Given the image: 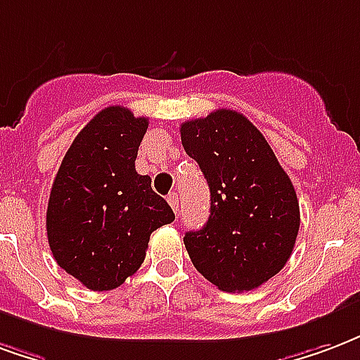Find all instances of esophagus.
Masks as SVG:
<instances>
[{"label":"esophagus","mask_w":360,"mask_h":360,"mask_svg":"<svg viewBox=\"0 0 360 360\" xmlns=\"http://www.w3.org/2000/svg\"><path fill=\"white\" fill-rule=\"evenodd\" d=\"M167 202H169V206H172V210L177 214L179 212V196H177V193H172L169 196H167Z\"/></svg>","instance_id":"obj_1"}]
</instances>
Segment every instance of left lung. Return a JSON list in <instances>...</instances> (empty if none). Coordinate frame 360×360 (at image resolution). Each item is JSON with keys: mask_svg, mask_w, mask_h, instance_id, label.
I'll return each mask as SVG.
<instances>
[{"mask_svg": "<svg viewBox=\"0 0 360 360\" xmlns=\"http://www.w3.org/2000/svg\"><path fill=\"white\" fill-rule=\"evenodd\" d=\"M185 153L210 187V217L185 234L188 257L223 292L259 288L292 255L300 204L262 131L242 114L219 108L181 126Z\"/></svg>", "mask_w": 360, "mask_h": 360, "instance_id": "1", "label": "left lung"}]
</instances>
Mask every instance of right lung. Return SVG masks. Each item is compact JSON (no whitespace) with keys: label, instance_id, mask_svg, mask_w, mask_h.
Here are the masks:
<instances>
[{"label":"right lung","instance_id":"1","mask_svg":"<svg viewBox=\"0 0 360 360\" xmlns=\"http://www.w3.org/2000/svg\"><path fill=\"white\" fill-rule=\"evenodd\" d=\"M148 120L108 106L66 150L47 204L53 257L95 292L118 288L145 262L150 234L175 219L172 207L135 172Z\"/></svg>","mask_w":360,"mask_h":360}]
</instances>
